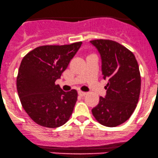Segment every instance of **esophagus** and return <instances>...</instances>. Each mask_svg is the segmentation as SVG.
<instances>
[{"label":"esophagus","mask_w":158,"mask_h":158,"mask_svg":"<svg viewBox=\"0 0 158 158\" xmlns=\"http://www.w3.org/2000/svg\"><path fill=\"white\" fill-rule=\"evenodd\" d=\"M78 95H80L81 96H84L86 95V93L83 92V91H78Z\"/></svg>","instance_id":"obj_1"}]
</instances>
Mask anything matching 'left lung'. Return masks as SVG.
<instances>
[{"mask_svg": "<svg viewBox=\"0 0 158 158\" xmlns=\"http://www.w3.org/2000/svg\"><path fill=\"white\" fill-rule=\"evenodd\" d=\"M90 44L101 57L102 73L107 81L105 97L92 109L98 122L114 127L127 121L136 108L141 89L138 62L128 49L110 40H94Z\"/></svg>", "mask_w": 158, "mask_h": 158, "instance_id": "left-lung-1", "label": "left lung"}]
</instances>
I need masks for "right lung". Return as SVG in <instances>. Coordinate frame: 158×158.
<instances>
[{
	"instance_id": "right-lung-1",
	"label": "right lung",
	"mask_w": 158,
	"mask_h": 158,
	"mask_svg": "<svg viewBox=\"0 0 158 158\" xmlns=\"http://www.w3.org/2000/svg\"><path fill=\"white\" fill-rule=\"evenodd\" d=\"M81 44L82 42L41 46L22 60L16 81L19 97L28 116L40 126L61 127L72 115L77 92H65L55 81L60 78Z\"/></svg>"
}]
</instances>
